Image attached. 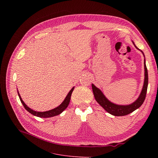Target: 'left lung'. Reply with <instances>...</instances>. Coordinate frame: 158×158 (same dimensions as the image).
<instances>
[{
	"instance_id": "obj_1",
	"label": "left lung",
	"mask_w": 158,
	"mask_h": 158,
	"mask_svg": "<svg viewBox=\"0 0 158 158\" xmlns=\"http://www.w3.org/2000/svg\"><path fill=\"white\" fill-rule=\"evenodd\" d=\"M132 44H134L135 47L138 50H139V51L142 52L145 58V55L143 52L135 45L133 41H132ZM144 70L145 78L142 92H141L139 97L134 102H132V104L129 105H118L113 103L106 97V96L104 95V94L102 92V91L100 89L96 87L94 84H92V89L96 101L100 104L107 113H109L114 116H124L133 112L142 105L146 97L148 87V72L145 64V59H144Z\"/></svg>"
}]
</instances>
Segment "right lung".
Listing matches in <instances>:
<instances>
[{
    "instance_id": "right-lung-1",
    "label": "right lung",
    "mask_w": 158,
    "mask_h": 158,
    "mask_svg": "<svg viewBox=\"0 0 158 158\" xmlns=\"http://www.w3.org/2000/svg\"><path fill=\"white\" fill-rule=\"evenodd\" d=\"M74 89V87H73L70 92H69V94L66 95V97H65L64 100L63 101V102L59 106H57V107L54 109L51 110L49 111H44V112H39V111H36L32 110V109H31L30 107H29L26 104L24 103V102L22 101V99L20 95V94L18 92V94H19V97L20 98V100L21 101V102L22 103L23 107H25V109H26L27 111H29L30 113H31L32 114H33L34 116H36V117H40V118H50V117H54V116H57L58 114H61L66 108L68 107L70 101V98H71V95L72 94L73 90Z\"/></svg>"
}]
</instances>
